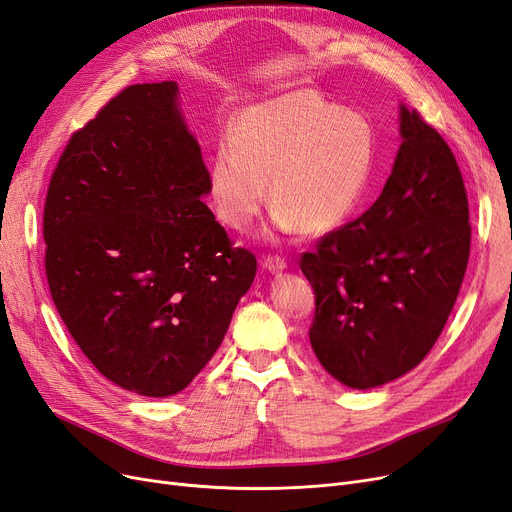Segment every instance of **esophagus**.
<instances>
[{
	"label": "esophagus",
	"mask_w": 512,
	"mask_h": 512,
	"mask_svg": "<svg viewBox=\"0 0 512 512\" xmlns=\"http://www.w3.org/2000/svg\"><path fill=\"white\" fill-rule=\"evenodd\" d=\"M262 264H264V269L271 271V273H279V271H284V269L288 267L286 258H284V256H279V254H269V256H264Z\"/></svg>",
	"instance_id": "1"
}]
</instances>
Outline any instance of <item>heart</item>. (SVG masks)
Returning <instances> with one entry per match:
<instances>
[{
  "label": "heart",
  "instance_id": "1",
  "mask_svg": "<svg viewBox=\"0 0 512 512\" xmlns=\"http://www.w3.org/2000/svg\"><path fill=\"white\" fill-rule=\"evenodd\" d=\"M375 165V133L351 110L296 91L245 108L209 163L216 216L248 231L269 199L281 228L326 233L358 205Z\"/></svg>",
  "mask_w": 512,
  "mask_h": 512
}]
</instances>
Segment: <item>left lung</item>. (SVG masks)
Masks as SVG:
<instances>
[{"instance_id": "8db88e82", "label": "left lung", "mask_w": 512, "mask_h": 512, "mask_svg": "<svg viewBox=\"0 0 512 512\" xmlns=\"http://www.w3.org/2000/svg\"><path fill=\"white\" fill-rule=\"evenodd\" d=\"M402 146L379 199L301 256L315 292L309 341L347 387L368 390L428 356L470 256L462 171L440 133L400 108Z\"/></svg>"}]
</instances>
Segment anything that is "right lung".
I'll list each match as a JSON object with an SVG mask.
<instances>
[{
    "mask_svg": "<svg viewBox=\"0 0 512 512\" xmlns=\"http://www.w3.org/2000/svg\"><path fill=\"white\" fill-rule=\"evenodd\" d=\"M175 97L156 82L105 103L69 137L42 218L69 334L103 377L152 398L201 373L258 269L201 201L209 171Z\"/></svg>",
    "mask_w": 512,
    "mask_h": 512,
    "instance_id": "1",
    "label": "right lung"
}]
</instances>
